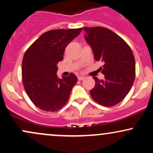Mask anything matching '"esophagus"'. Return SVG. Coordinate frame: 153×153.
I'll use <instances>...</instances> for the list:
<instances>
[{"mask_svg": "<svg viewBox=\"0 0 153 153\" xmlns=\"http://www.w3.org/2000/svg\"><path fill=\"white\" fill-rule=\"evenodd\" d=\"M85 78V77H84V76H81V75H80V76H78V79L79 80H84V79Z\"/></svg>", "mask_w": 153, "mask_h": 153, "instance_id": "esophagus-1", "label": "esophagus"}]
</instances>
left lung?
Returning <instances> with one entry per match:
<instances>
[{
  "instance_id": "left-lung-1",
  "label": "left lung",
  "mask_w": 153,
  "mask_h": 153,
  "mask_svg": "<svg viewBox=\"0 0 153 153\" xmlns=\"http://www.w3.org/2000/svg\"><path fill=\"white\" fill-rule=\"evenodd\" d=\"M85 41L94 58L103 62V80L94 77L96 85L90 94L95 101L105 106L117 104L130 91L135 78V60L132 51L124 40L110 29L85 27Z\"/></svg>"
}]
</instances>
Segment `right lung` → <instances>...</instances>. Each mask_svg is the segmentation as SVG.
I'll return each mask as SVG.
<instances>
[{"mask_svg":"<svg viewBox=\"0 0 153 153\" xmlns=\"http://www.w3.org/2000/svg\"><path fill=\"white\" fill-rule=\"evenodd\" d=\"M81 31V28L48 31L26 51L22 61L23 83L29 99L40 109L56 111L68 102L78 78L71 73L59 78L57 63L63 60L66 47Z\"/></svg>","mask_w":153,"mask_h":153,"instance_id":"add662e5","label":"right lung"}]
</instances>
